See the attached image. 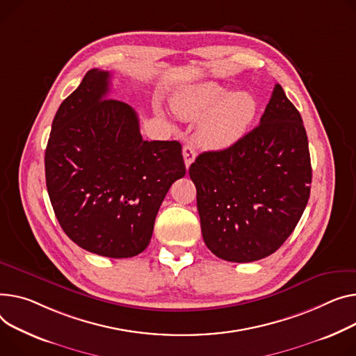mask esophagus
<instances>
[{
  "label": "esophagus",
  "mask_w": 356,
  "mask_h": 356,
  "mask_svg": "<svg viewBox=\"0 0 356 356\" xmlns=\"http://www.w3.org/2000/svg\"><path fill=\"white\" fill-rule=\"evenodd\" d=\"M183 157H184V164H186V168L188 169L191 168V164L195 161V159H196V150H195V147L192 146V145H186L184 147H183Z\"/></svg>",
  "instance_id": "esophagus-1"
}]
</instances>
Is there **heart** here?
Segmentation results:
<instances>
[{
  "label": "heart",
  "mask_w": 356,
  "mask_h": 356,
  "mask_svg": "<svg viewBox=\"0 0 356 356\" xmlns=\"http://www.w3.org/2000/svg\"><path fill=\"white\" fill-rule=\"evenodd\" d=\"M183 120H197V138L213 150L233 146L248 133L257 114V100L249 91H233L216 81H204L179 91L172 100Z\"/></svg>",
  "instance_id": "b5f03b06"
}]
</instances>
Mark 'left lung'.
Masks as SVG:
<instances>
[{"label":"left lung","mask_w":356,"mask_h":356,"mask_svg":"<svg viewBox=\"0 0 356 356\" xmlns=\"http://www.w3.org/2000/svg\"><path fill=\"white\" fill-rule=\"evenodd\" d=\"M188 175L213 254L245 264L276 252L296 227L312 181L306 130L283 88L275 86L257 127L225 150L199 154Z\"/></svg>","instance_id":"obj_1"}]
</instances>
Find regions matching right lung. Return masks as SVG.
<instances>
[{
	"mask_svg": "<svg viewBox=\"0 0 356 356\" xmlns=\"http://www.w3.org/2000/svg\"><path fill=\"white\" fill-rule=\"evenodd\" d=\"M110 73L87 71L61 103L45 149V183L68 238L100 256L143 252L170 186L186 175L179 141H147L126 103L107 99Z\"/></svg>",
	"mask_w": 356,
	"mask_h": 356,
	"instance_id": "right-lung-1",
	"label": "right lung"
}]
</instances>
